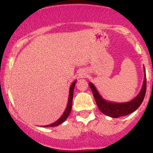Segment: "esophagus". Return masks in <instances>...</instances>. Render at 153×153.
<instances>
[{"instance_id":"obj_1","label":"esophagus","mask_w":153,"mask_h":153,"mask_svg":"<svg viewBox=\"0 0 153 153\" xmlns=\"http://www.w3.org/2000/svg\"><path fill=\"white\" fill-rule=\"evenodd\" d=\"M86 73L85 71H81V72L79 73V76L80 78H85V77L86 76Z\"/></svg>"}]
</instances>
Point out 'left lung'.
Returning <instances> with one entry per match:
<instances>
[{
	"label": "left lung",
	"mask_w": 153,
	"mask_h": 153,
	"mask_svg": "<svg viewBox=\"0 0 153 153\" xmlns=\"http://www.w3.org/2000/svg\"><path fill=\"white\" fill-rule=\"evenodd\" d=\"M144 69V78H143V85L141 91L134 99L128 102L115 103L106 101L101 96L95 85L92 83H89V85L92 89L94 98L95 99V102L98 105V109L102 113L112 118H119L121 116L129 115L135 112L139 107L144 98L146 88V72H145V69Z\"/></svg>",
	"instance_id": "1"
}]
</instances>
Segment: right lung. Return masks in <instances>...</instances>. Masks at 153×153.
Returning <instances> with one entry per match:
<instances>
[{"label":"right lung","instance_id":"obj_1","mask_svg":"<svg viewBox=\"0 0 153 153\" xmlns=\"http://www.w3.org/2000/svg\"><path fill=\"white\" fill-rule=\"evenodd\" d=\"M76 80L71 84L70 88H69V98H68V104L67 107H66L65 111L64 112L63 115H61V118L57 120L55 122L52 123V124L46 125V126H44V127H51V126H57L58 125L61 124L62 123H64V121L67 120V118L69 116V113L71 112V109H72V98H73V91L74 88H75V85L76 84Z\"/></svg>","mask_w":153,"mask_h":153}]
</instances>
